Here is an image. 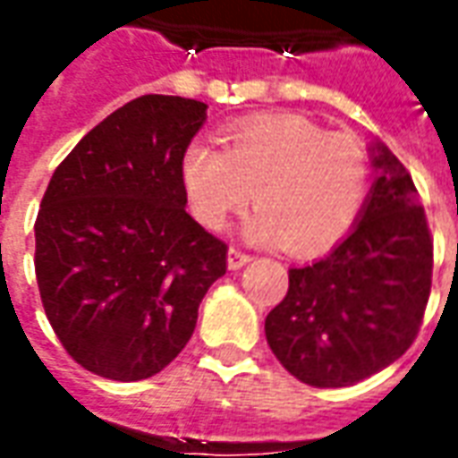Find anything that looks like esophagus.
Segmentation results:
<instances>
[{
	"instance_id": "34e87169",
	"label": "esophagus",
	"mask_w": 458,
	"mask_h": 458,
	"mask_svg": "<svg viewBox=\"0 0 458 458\" xmlns=\"http://www.w3.org/2000/svg\"><path fill=\"white\" fill-rule=\"evenodd\" d=\"M250 259H252V255H248V252H242V250H238V248H230L228 250V267L230 269L245 267Z\"/></svg>"
}]
</instances>
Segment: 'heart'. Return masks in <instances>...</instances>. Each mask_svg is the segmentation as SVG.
Here are the masks:
<instances>
[{"label": "heart", "mask_w": 458, "mask_h": 458, "mask_svg": "<svg viewBox=\"0 0 458 458\" xmlns=\"http://www.w3.org/2000/svg\"><path fill=\"white\" fill-rule=\"evenodd\" d=\"M191 213L220 233L255 200L245 235L258 245H287L318 255L336 245L363 208L370 164L360 141L294 114L235 124L223 151L191 141L181 157Z\"/></svg>", "instance_id": "b5f03b06"}]
</instances>
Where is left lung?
<instances>
[{"label": "left lung", "instance_id": "8db88e82", "mask_svg": "<svg viewBox=\"0 0 458 458\" xmlns=\"http://www.w3.org/2000/svg\"><path fill=\"white\" fill-rule=\"evenodd\" d=\"M370 151L377 176L355 228L327 258L289 269L287 297L265 318L272 353L314 387H348L394 363L432 289V235L412 176L380 141Z\"/></svg>", "mask_w": 458, "mask_h": 458}]
</instances>
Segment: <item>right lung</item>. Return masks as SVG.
Here are the masks:
<instances>
[{"label":"right lung","mask_w":458,"mask_h":458,"mask_svg":"<svg viewBox=\"0 0 458 458\" xmlns=\"http://www.w3.org/2000/svg\"><path fill=\"white\" fill-rule=\"evenodd\" d=\"M208 105L141 95L85 134L36 218L46 317L85 370L131 383L183 351L228 245L186 213L181 157Z\"/></svg>","instance_id":"1"}]
</instances>
